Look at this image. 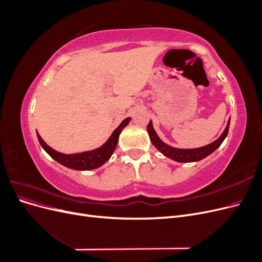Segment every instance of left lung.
I'll list each match as a JSON object with an SVG mask.
<instances>
[{
	"label": "left lung",
	"mask_w": 262,
	"mask_h": 262,
	"mask_svg": "<svg viewBox=\"0 0 262 262\" xmlns=\"http://www.w3.org/2000/svg\"><path fill=\"white\" fill-rule=\"evenodd\" d=\"M228 129H229V120L227 122L225 130L223 131V133L221 134V137L217 140L212 142L211 144H208V145L199 147V148H176V147H172L170 145H167L166 143H164V142L160 138H158L157 133L155 132V130L153 128L152 121H149V123L147 124V132H148V136H149L150 142H152V144L158 150H160L162 154L167 156L168 158H170V160H173V161L179 162V163L198 162V161H201L202 158L212 154L227 137Z\"/></svg>",
	"instance_id": "8db88e82"
}]
</instances>
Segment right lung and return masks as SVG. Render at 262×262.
<instances>
[{"label":"right lung","mask_w":262,"mask_h":262,"mask_svg":"<svg viewBox=\"0 0 262 262\" xmlns=\"http://www.w3.org/2000/svg\"><path fill=\"white\" fill-rule=\"evenodd\" d=\"M131 118H126L120 123V125L113 132L112 136L107 140L104 145L100 147L89 150V152H83V153H76V154H63L59 153L57 150L51 148L49 145L46 144V142L41 139L37 132V137L39 140V143L42 146V148L48 153L53 160L60 163L61 165L66 166L68 168L75 169V170H91L100 167L101 165H104L110 156L113 155L115 152L116 146L118 144V139L119 134L121 133L122 129L125 128L128 123L130 122Z\"/></svg>","instance_id":"obj_1"}]
</instances>
